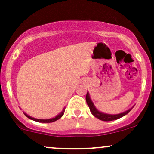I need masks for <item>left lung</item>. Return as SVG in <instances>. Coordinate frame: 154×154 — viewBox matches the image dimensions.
<instances>
[{
    "label": "left lung",
    "mask_w": 154,
    "mask_h": 154,
    "mask_svg": "<svg viewBox=\"0 0 154 154\" xmlns=\"http://www.w3.org/2000/svg\"><path fill=\"white\" fill-rule=\"evenodd\" d=\"M86 100L87 104H88V107H89V109L90 111H91V114H92L94 117L97 118V119H100V120L101 121H104V122H110V121L117 120V119H120V118L126 116V115H127V113L130 112V110L133 108V106L132 108L129 109L128 110H127V111L124 112H122V113H119V114H116V115L106 114V113L101 112H100L97 108H96L95 106H94V103H93L92 100H91V99L90 98V95L88 91L86 94Z\"/></svg>",
    "instance_id": "8db88e82"
}]
</instances>
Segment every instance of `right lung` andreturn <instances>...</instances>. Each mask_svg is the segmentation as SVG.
I'll use <instances>...</instances> for the list:
<instances>
[{
  "instance_id": "add662e5",
  "label": "right lung",
  "mask_w": 154,
  "mask_h": 154,
  "mask_svg": "<svg viewBox=\"0 0 154 154\" xmlns=\"http://www.w3.org/2000/svg\"><path fill=\"white\" fill-rule=\"evenodd\" d=\"M64 112H65V108H63V111H62L60 113V114L57 115V116H56V117L52 118V119H35V118H32V117H31V116H28V115L26 114L25 112H24V114L25 115V116H27V117L28 118V119H31V120H32V121H35V122H41V123H51V122H56V121H57V120H58V119H60V118H61L62 116H63Z\"/></svg>"
}]
</instances>
